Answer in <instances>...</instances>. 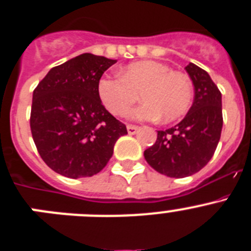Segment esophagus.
Listing matches in <instances>:
<instances>
[{
	"label": "esophagus",
	"mask_w": 251,
	"mask_h": 251,
	"mask_svg": "<svg viewBox=\"0 0 251 251\" xmlns=\"http://www.w3.org/2000/svg\"><path fill=\"white\" fill-rule=\"evenodd\" d=\"M127 129L129 134H136V133L138 132V127H137V126H132V124L127 126Z\"/></svg>",
	"instance_id": "34e87169"
}]
</instances>
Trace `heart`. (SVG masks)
<instances>
[{
	"instance_id": "b5f03b06",
	"label": "heart",
	"mask_w": 251,
	"mask_h": 251,
	"mask_svg": "<svg viewBox=\"0 0 251 251\" xmlns=\"http://www.w3.org/2000/svg\"><path fill=\"white\" fill-rule=\"evenodd\" d=\"M98 94L113 115L123 117L137 103L139 94L145 103L130 112L133 121L171 123L186 114L194 99V84L186 73L171 70L166 64L142 60L129 64L121 75H105L98 83Z\"/></svg>"
}]
</instances>
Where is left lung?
Wrapping results in <instances>:
<instances>
[{
    "label": "left lung",
    "mask_w": 251,
    "mask_h": 251,
    "mask_svg": "<svg viewBox=\"0 0 251 251\" xmlns=\"http://www.w3.org/2000/svg\"><path fill=\"white\" fill-rule=\"evenodd\" d=\"M195 86L191 109L177 126L158 130L145 151L148 165L162 175L182 178L196 174L212 158L223 129L221 92L210 75L195 64L186 66Z\"/></svg>",
    "instance_id": "obj_1"
}]
</instances>
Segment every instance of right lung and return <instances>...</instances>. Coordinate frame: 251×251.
<instances>
[{"instance_id": "1", "label": "right lung", "mask_w": 251, "mask_h": 251, "mask_svg": "<svg viewBox=\"0 0 251 251\" xmlns=\"http://www.w3.org/2000/svg\"><path fill=\"white\" fill-rule=\"evenodd\" d=\"M117 60L81 54L52 68L37 84L30 114L31 134L40 157L70 178L100 172L126 124L101 104L98 83Z\"/></svg>"}]
</instances>
